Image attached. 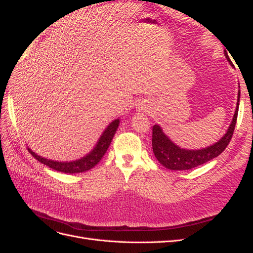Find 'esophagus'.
Instances as JSON below:
<instances>
[{
  "mask_svg": "<svg viewBox=\"0 0 253 253\" xmlns=\"http://www.w3.org/2000/svg\"><path fill=\"white\" fill-rule=\"evenodd\" d=\"M140 111H143V112H148V110H149V106L145 104V103H141L140 105H139V108H138Z\"/></svg>",
  "mask_w": 253,
  "mask_h": 253,
  "instance_id": "34e87169",
  "label": "esophagus"
}]
</instances>
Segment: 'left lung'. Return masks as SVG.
I'll list each match as a JSON object with an SVG mask.
<instances>
[{"label": "left lung", "instance_id": "left-lung-1", "mask_svg": "<svg viewBox=\"0 0 253 253\" xmlns=\"http://www.w3.org/2000/svg\"><path fill=\"white\" fill-rule=\"evenodd\" d=\"M225 56L229 63L232 64L231 60L229 59L227 52L225 51ZM240 96L241 93L239 90L237 94V103L236 110L234 113L233 119L231 121L230 126L228 127L227 133L221 137V138L210 147L201 149V150H185L180 149L178 145L173 143L169 137H168L164 132L162 127L155 125L153 126V134H152V147L154 155L157 158L158 162L162 164L167 169L175 170V171H182V170H190L193 168L201 166L209 160L217 157L220 153H223L227 148V145L230 142L232 135L234 132V127L236 125L237 119V112H239L240 105Z\"/></svg>", "mask_w": 253, "mask_h": 253}]
</instances>
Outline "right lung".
<instances>
[{"mask_svg": "<svg viewBox=\"0 0 253 253\" xmlns=\"http://www.w3.org/2000/svg\"><path fill=\"white\" fill-rule=\"evenodd\" d=\"M118 126H119V119L114 120L112 124H110V126L105 128V131L101 135L100 139H99L94 150L86 156H84L81 159L75 160V162L59 163V162H55V160L46 159L37 155L36 153L33 152L30 149H28V151L37 160H39L41 164L47 166L48 168H51L52 170L63 172V173H70V174L82 173V172L90 170L91 168H94L99 162H100L101 158L105 154L106 150H108L110 147L113 137L118 128Z\"/></svg>", "mask_w": 253, "mask_h": 253, "instance_id": "1", "label": "right lung"}]
</instances>
